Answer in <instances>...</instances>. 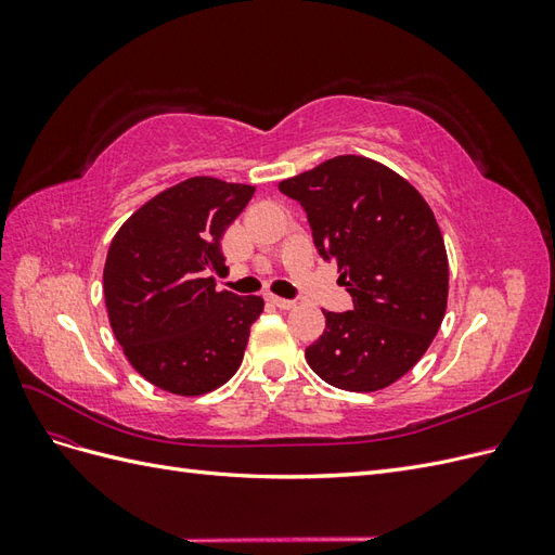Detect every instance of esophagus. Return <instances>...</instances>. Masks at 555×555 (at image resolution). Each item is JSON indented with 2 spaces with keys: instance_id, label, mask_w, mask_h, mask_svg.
Listing matches in <instances>:
<instances>
[{
  "instance_id": "34e87169",
  "label": "esophagus",
  "mask_w": 555,
  "mask_h": 555,
  "mask_svg": "<svg viewBox=\"0 0 555 555\" xmlns=\"http://www.w3.org/2000/svg\"><path fill=\"white\" fill-rule=\"evenodd\" d=\"M268 300H271L273 306H278L280 310H292V308H296V300H289V298H282V296H268Z\"/></svg>"
}]
</instances>
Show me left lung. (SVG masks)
<instances>
[{"label": "left lung", "mask_w": 555, "mask_h": 555, "mask_svg": "<svg viewBox=\"0 0 555 555\" xmlns=\"http://www.w3.org/2000/svg\"><path fill=\"white\" fill-rule=\"evenodd\" d=\"M317 251L338 263L354 308L326 312L306 361L345 391H379L426 354L447 310L449 261L430 206L384 164L340 155L282 180Z\"/></svg>", "instance_id": "1"}]
</instances>
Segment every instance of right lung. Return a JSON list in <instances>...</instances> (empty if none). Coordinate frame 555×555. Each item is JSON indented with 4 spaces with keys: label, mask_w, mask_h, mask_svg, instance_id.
Listing matches in <instances>:
<instances>
[{
    "label": "right lung",
    "mask_w": 555,
    "mask_h": 555,
    "mask_svg": "<svg viewBox=\"0 0 555 555\" xmlns=\"http://www.w3.org/2000/svg\"><path fill=\"white\" fill-rule=\"evenodd\" d=\"M251 184L182 180L133 212L104 266L108 322L127 361L157 389L204 396L241 367L261 296L217 292L220 241Z\"/></svg>",
    "instance_id": "right-lung-1"
}]
</instances>
